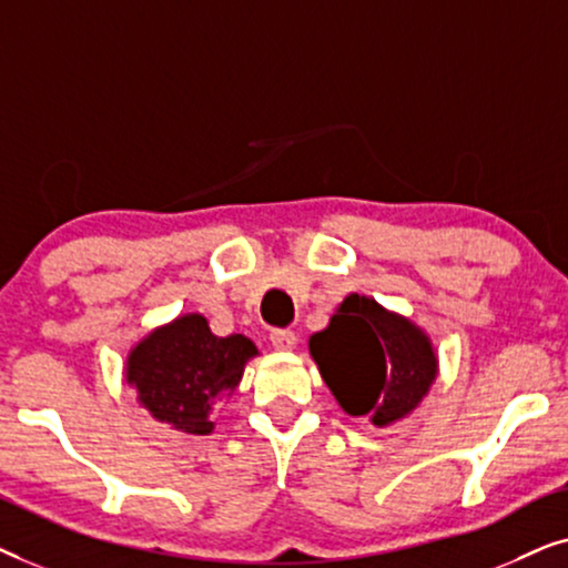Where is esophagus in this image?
Returning a JSON list of instances; mask_svg holds the SVG:
<instances>
[{
  "mask_svg": "<svg viewBox=\"0 0 568 568\" xmlns=\"http://www.w3.org/2000/svg\"><path fill=\"white\" fill-rule=\"evenodd\" d=\"M271 344H274V348H278V352H292L294 344H297V336H294L292 331H284V328H276L271 331Z\"/></svg>",
  "mask_w": 568,
  "mask_h": 568,
  "instance_id": "1",
  "label": "esophagus"
}]
</instances>
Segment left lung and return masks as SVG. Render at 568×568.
Segmentation results:
<instances>
[{
    "label": "left lung",
    "mask_w": 568,
    "mask_h": 568,
    "mask_svg": "<svg viewBox=\"0 0 568 568\" xmlns=\"http://www.w3.org/2000/svg\"><path fill=\"white\" fill-rule=\"evenodd\" d=\"M310 354L338 406L375 426L406 418L437 377L429 336L362 294H348L328 328L310 336Z\"/></svg>",
    "instance_id": "obj_1"
}]
</instances>
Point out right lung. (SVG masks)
<instances>
[{
	"label": "right lung",
	"mask_w": 568,
	"mask_h": 568,
	"mask_svg": "<svg viewBox=\"0 0 568 568\" xmlns=\"http://www.w3.org/2000/svg\"><path fill=\"white\" fill-rule=\"evenodd\" d=\"M255 354L258 348L243 333L220 338L204 315L189 313L131 348L126 383L158 422L185 434H209L214 403L235 393Z\"/></svg>",
	"instance_id": "right-lung-1"
}]
</instances>
